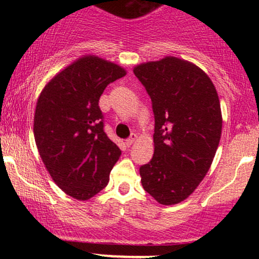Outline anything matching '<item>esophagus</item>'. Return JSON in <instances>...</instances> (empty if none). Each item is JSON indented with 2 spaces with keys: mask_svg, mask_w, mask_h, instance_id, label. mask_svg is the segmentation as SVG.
Segmentation results:
<instances>
[{
  "mask_svg": "<svg viewBox=\"0 0 259 259\" xmlns=\"http://www.w3.org/2000/svg\"><path fill=\"white\" fill-rule=\"evenodd\" d=\"M136 140H138V135H136V134H133V135L126 140V142H125L126 146H132V145L136 141Z\"/></svg>",
  "mask_w": 259,
  "mask_h": 259,
  "instance_id": "obj_1",
  "label": "esophagus"
}]
</instances>
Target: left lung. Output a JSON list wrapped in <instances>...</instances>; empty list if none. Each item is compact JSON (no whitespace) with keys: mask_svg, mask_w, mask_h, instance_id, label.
I'll use <instances>...</instances> for the list:
<instances>
[{"mask_svg":"<svg viewBox=\"0 0 259 259\" xmlns=\"http://www.w3.org/2000/svg\"><path fill=\"white\" fill-rule=\"evenodd\" d=\"M154 113V153L140 167L145 191L158 203L186 200L209 170L222 135V109L212 80L173 56L134 67Z\"/></svg>","mask_w":259,"mask_h":259,"instance_id":"left-lung-1","label":"left lung"}]
</instances>
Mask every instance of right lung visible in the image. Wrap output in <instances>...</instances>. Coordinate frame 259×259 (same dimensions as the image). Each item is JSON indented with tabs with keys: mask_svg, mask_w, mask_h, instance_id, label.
Instances as JSON below:
<instances>
[{
	"mask_svg": "<svg viewBox=\"0 0 259 259\" xmlns=\"http://www.w3.org/2000/svg\"><path fill=\"white\" fill-rule=\"evenodd\" d=\"M120 65L85 55L56 74L36 102L34 138L45 168L62 191L88 201L105 189L120 148L103 132L99 101L121 78Z\"/></svg>",
	"mask_w": 259,
	"mask_h": 259,
	"instance_id": "add662e5",
	"label": "right lung"
}]
</instances>
